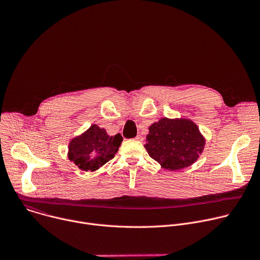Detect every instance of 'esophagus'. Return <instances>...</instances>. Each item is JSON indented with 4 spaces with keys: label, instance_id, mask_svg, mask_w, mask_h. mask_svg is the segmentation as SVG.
<instances>
[{
    "label": "esophagus",
    "instance_id": "obj_1",
    "mask_svg": "<svg viewBox=\"0 0 260 260\" xmlns=\"http://www.w3.org/2000/svg\"><path fill=\"white\" fill-rule=\"evenodd\" d=\"M135 140H137V141H143V137H142L141 135H138V136L135 138Z\"/></svg>",
    "mask_w": 260,
    "mask_h": 260
}]
</instances>
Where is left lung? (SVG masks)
<instances>
[{"label": "left lung", "mask_w": 260, "mask_h": 260, "mask_svg": "<svg viewBox=\"0 0 260 260\" xmlns=\"http://www.w3.org/2000/svg\"><path fill=\"white\" fill-rule=\"evenodd\" d=\"M206 140L188 118H160L149 126L144 147L164 169L177 171L194 164L203 153Z\"/></svg>", "instance_id": "obj_1"}]
</instances>
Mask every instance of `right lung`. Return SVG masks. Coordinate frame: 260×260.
<instances>
[{
  "instance_id": "1",
  "label": "right lung",
  "mask_w": 260,
  "mask_h": 260,
  "mask_svg": "<svg viewBox=\"0 0 260 260\" xmlns=\"http://www.w3.org/2000/svg\"><path fill=\"white\" fill-rule=\"evenodd\" d=\"M122 140L120 134L109 136L105 128L92 124L70 141L68 157L81 171L94 172L115 156Z\"/></svg>"
}]
</instances>
